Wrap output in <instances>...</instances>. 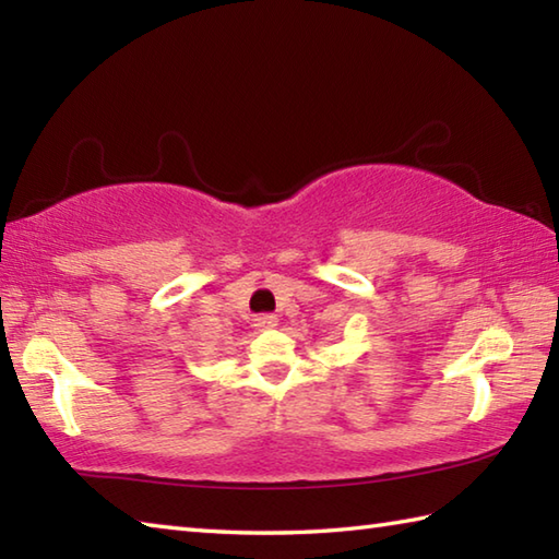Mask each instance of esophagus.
I'll list each match as a JSON object with an SVG mask.
<instances>
[{"label": "esophagus", "mask_w": 559, "mask_h": 559, "mask_svg": "<svg viewBox=\"0 0 559 559\" xmlns=\"http://www.w3.org/2000/svg\"><path fill=\"white\" fill-rule=\"evenodd\" d=\"M276 324H278V318H276V314H259V318L257 320H253V328H257V330H273V328H276Z\"/></svg>", "instance_id": "obj_1"}]
</instances>
